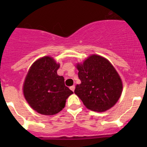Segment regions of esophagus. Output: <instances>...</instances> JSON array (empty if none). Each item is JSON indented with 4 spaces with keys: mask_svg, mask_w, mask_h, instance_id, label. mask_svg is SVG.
I'll return each instance as SVG.
<instances>
[{
    "mask_svg": "<svg viewBox=\"0 0 147 147\" xmlns=\"http://www.w3.org/2000/svg\"><path fill=\"white\" fill-rule=\"evenodd\" d=\"M75 85H72V86H71V87H70V90H72V92H74V91H75Z\"/></svg>",
    "mask_w": 147,
    "mask_h": 147,
    "instance_id": "esophagus-1",
    "label": "esophagus"
}]
</instances>
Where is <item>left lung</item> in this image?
<instances>
[{
    "label": "left lung",
    "mask_w": 147,
    "mask_h": 147,
    "mask_svg": "<svg viewBox=\"0 0 147 147\" xmlns=\"http://www.w3.org/2000/svg\"><path fill=\"white\" fill-rule=\"evenodd\" d=\"M80 84L75 93L87 109L105 112L114 106L122 92V82L113 65L105 57L90 56L82 64L77 65Z\"/></svg>",
    "instance_id": "left-lung-1"
}]
</instances>
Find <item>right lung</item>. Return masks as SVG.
Returning <instances> with one entry per match:
<instances>
[{
  "label": "right lung",
  "instance_id": "1",
  "mask_svg": "<svg viewBox=\"0 0 147 147\" xmlns=\"http://www.w3.org/2000/svg\"><path fill=\"white\" fill-rule=\"evenodd\" d=\"M60 64L49 56L38 59L28 71L23 84V94L30 106L38 113L53 115L65 106L73 92L57 74Z\"/></svg>",
  "mask_w": 147,
  "mask_h": 147
}]
</instances>
